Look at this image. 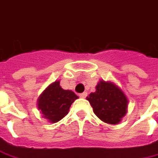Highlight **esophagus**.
Masks as SVG:
<instances>
[{
    "mask_svg": "<svg viewBox=\"0 0 158 158\" xmlns=\"http://www.w3.org/2000/svg\"><path fill=\"white\" fill-rule=\"evenodd\" d=\"M86 96H87V92H83V93L79 94V97H80L81 98H86Z\"/></svg>",
    "mask_w": 158,
    "mask_h": 158,
    "instance_id": "obj_1",
    "label": "esophagus"
}]
</instances>
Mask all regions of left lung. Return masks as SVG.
<instances>
[{
  "mask_svg": "<svg viewBox=\"0 0 158 158\" xmlns=\"http://www.w3.org/2000/svg\"><path fill=\"white\" fill-rule=\"evenodd\" d=\"M93 108V112L104 122L118 124L127 112L128 99L117 84L100 80L96 91L86 98Z\"/></svg>",
  "mask_w": 158,
  "mask_h": 158,
  "instance_id": "obj_1",
  "label": "left lung"
}]
</instances>
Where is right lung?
Masks as SVG:
<instances>
[{
    "label": "right lung",
    "instance_id": "obj_1",
    "mask_svg": "<svg viewBox=\"0 0 158 158\" xmlns=\"http://www.w3.org/2000/svg\"><path fill=\"white\" fill-rule=\"evenodd\" d=\"M77 98L78 96L72 90L63 89L60 85V81H55L41 93L37 106L43 118L48 122L55 123L69 113L72 103Z\"/></svg>",
    "mask_w": 158,
    "mask_h": 158
}]
</instances>
